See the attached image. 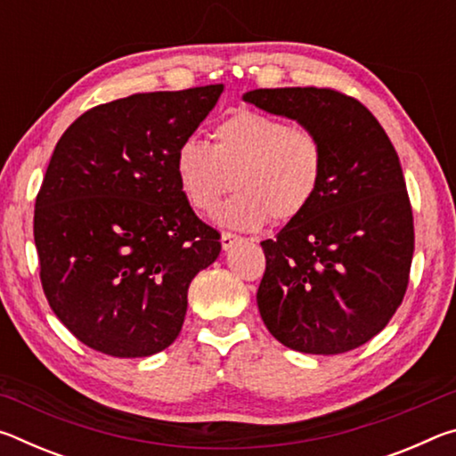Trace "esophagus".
I'll use <instances>...</instances> for the list:
<instances>
[{
    "label": "esophagus",
    "instance_id": "1",
    "mask_svg": "<svg viewBox=\"0 0 456 456\" xmlns=\"http://www.w3.org/2000/svg\"><path fill=\"white\" fill-rule=\"evenodd\" d=\"M239 241H241V237L235 235V233H229V231H223V235H221V245H223V249L229 251L231 247L237 245Z\"/></svg>",
    "mask_w": 456,
    "mask_h": 456
}]
</instances>
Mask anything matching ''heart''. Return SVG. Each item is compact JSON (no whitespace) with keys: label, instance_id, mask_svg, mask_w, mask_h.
<instances>
[{"label":"heart","instance_id":"b5f03b06","mask_svg":"<svg viewBox=\"0 0 456 456\" xmlns=\"http://www.w3.org/2000/svg\"><path fill=\"white\" fill-rule=\"evenodd\" d=\"M323 165L318 134L247 108L213 128V146L189 136L173 160L181 195L197 211H211L233 176L237 192L219 205L215 221L243 231L304 215L320 191Z\"/></svg>","mask_w":456,"mask_h":456}]
</instances>
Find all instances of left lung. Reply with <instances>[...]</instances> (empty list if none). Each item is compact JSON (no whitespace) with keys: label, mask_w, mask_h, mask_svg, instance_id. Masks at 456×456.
Wrapping results in <instances>:
<instances>
[{"label":"left lung","mask_w":456,"mask_h":456,"mask_svg":"<svg viewBox=\"0 0 456 456\" xmlns=\"http://www.w3.org/2000/svg\"><path fill=\"white\" fill-rule=\"evenodd\" d=\"M243 100L312 130L326 157L307 211L261 241V320L291 350L350 352L386 328L406 293L414 225L398 154L374 114L338 90L259 88Z\"/></svg>","instance_id":"1"}]
</instances>
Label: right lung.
<instances>
[{
    "mask_svg": "<svg viewBox=\"0 0 456 456\" xmlns=\"http://www.w3.org/2000/svg\"><path fill=\"white\" fill-rule=\"evenodd\" d=\"M223 84L146 92L76 118L36 199L40 280L58 320L88 348L144 358L171 346L187 291L221 241L183 199L175 151Z\"/></svg>",
    "mask_w": 456,
    "mask_h": 456,
    "instance_id": "add662e5",
    "label": "right lung"
}]
</instances>
